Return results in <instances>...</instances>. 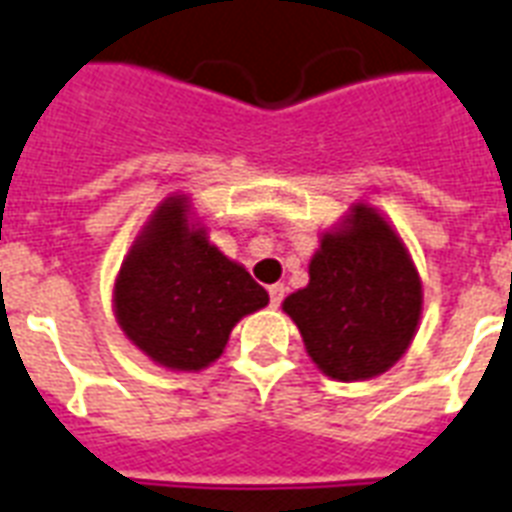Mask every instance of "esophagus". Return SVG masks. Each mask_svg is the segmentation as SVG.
<instances>
[{
    "label": "esophagus",
    "mask_w": 512,
    "mask_h": 512,
    "mask_svg": "<svg viewBox=\"0 0 512 512\" xmlns=\"http://www.w3.org/2000/svg\"><path fill=\"white\" fill-rule=\"evenodd\" d=\"M268 298H271V306L282 304V298H285V285H271L268 287Z\"/></svg>",
    "instance_id": "1"
}]
</instances>
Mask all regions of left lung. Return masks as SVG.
<instances>
[{
	"instance_id": "left-lung-1",
	"label": "left lung",
	"mask_w": 512,
	"mask_h": 512,
	"mask_svg": "<svg viewBox=\"0 0 512 512\" xmlns=\"http://www.w3.org/2000/svg\"><path fill=\"white\" fill-rule=\"evenodd\" d=\"M306 352L331 380L388 372L418 331L423 290L407 246L374 208L352 206L320 238L309 285L282 304Z\"/></svg>"
}]
</instances>
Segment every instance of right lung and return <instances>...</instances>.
I'll return each mask as SVG.
<instances>
[{"label":"right lung","mask_w":512,"mask_h":512,"mask_svg":"<svg viewBox=\"0 0 512 512\" xmlns=\"http://www.w3.org/2000/svg\"><path fill=\"white\" fill-rule=\"evenodd\" d=\"M266 304L268 293L249 271L189 222L184 195L151 214L113 285L124 336L176 372H200L217 361L233 325Z\"/></svg>","instance_id":"add662e5"}]
</instances>
